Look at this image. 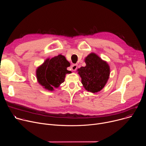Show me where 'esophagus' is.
Wrapping results in <instances>:
<instances>
[{"label":"esophagus","mask_w":146,"mask_h":146,"mask_svg":"<svg viewBox=\"0 0 146 146\" xmlns=\"http://www.w3.org/2000/svg\"><path fill=\"white\" fill-rule=\"evenodd\" d=\"M71 68H72V70L73 71H76V70H77L78 68V64H73L71 66Z\"/></svg>","instance_id":"obj_1"}]
</instances>
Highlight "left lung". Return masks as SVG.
<instances>
[{
  "mask_svg": "<svg viewBox=\"0 0 146 146\" xmlns=\"http://www.w3.org/2000/svg\"><path fill=\"white\" fill-rule=\"evenodd\" d=\"M85 67L78 71L82 78V83L88 91L96 93L105 86L109 79L110 67L95 53H91L85 58Z\"/></svg>",
  "mask_w": 146,
  "mask_h": 146,
  "instance_id": "obj_1",
  "label": "left lung"
}]
</instances>
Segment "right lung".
Returning a JSON list of instances; mask_svg holds the SVG:
<instances>
[{
	"mask_svg": "<svg viewBox=\"0 0 146 146\" xmlns=\"http://www.w3.org/2000/svg\"><path fill=\"white\" fill-rule=\"evenodd\" d=\"M70 63L62 55L48 58L36 70L38 83L48 90H53L54 87L58 88L64 82L65 75L71 72L67 70Z\"/></svg>",
	"mask_w": 146,
	"mask_h": 146,
	"instance_id": "add662e5",
	"label": "right lung"
}]
</instances>
